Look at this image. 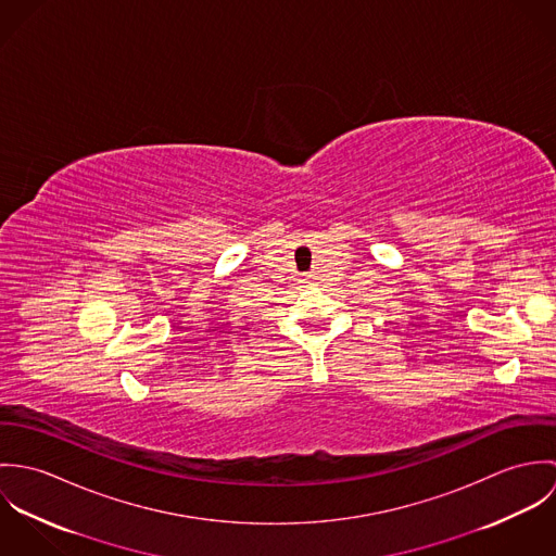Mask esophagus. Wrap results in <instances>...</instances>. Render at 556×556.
Returning a JSON list of instances; mask_svg holds the SVG:
<instances>
[{"instance_id": "1", "label": "esophagus", "mask_w": 556, "mask_h": 556, "mask_svg": "<svg viewBox=\"0 0 556 556\" xmlns=\"http://www.w3.org/2000/svg\"><path fill=\"white\" fill-rule=\"evenodd\" d=\"M313 278H315V276H311V274H308V276H306V278H304V280H306V282H311V280H313Z\"/></svg>"}]
</instances>
